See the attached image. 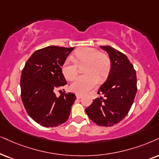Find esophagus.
Here are the masks:
<instances>
[{
	"instance_id": "obj_1",
	"label": "esophagus",
	"mask_w": 159,
	"mask_h": 159,
	"mask_svg": "<svg viewBox=\"0 0 159 159\" xmlns=\"http://www.w3.org/2000/svg\"><path fill=\"white\" fill-rule=\"evenodd\" d=\"M82 97H83V95H82L81 94H76V98H77V99H81Z\"/></svg>"
}]
</instances>
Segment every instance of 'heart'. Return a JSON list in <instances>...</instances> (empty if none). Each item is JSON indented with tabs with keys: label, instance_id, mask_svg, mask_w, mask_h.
<instances>
[{
	"label": "heart",
	"instance_id": "b5f03b06",
	"mask_svg": "<svg viewBox=\"0 0 159 159\" xmlns=\"http://www.w3.org/2000/svg\"><path fill=\"white\" fill-rule=\"evenodd\" d=\"M73 61L67 59L61 65V72L66 79L72 81L78 74V66L86 63L84 73L75 79L71 85L73 91L85 93L108 77L111 70V60L107 55L93 48L84 47L74 52Z\"/></svg>",
	"mask_w": 159,
	"mask_h": 159
}]
</instances>
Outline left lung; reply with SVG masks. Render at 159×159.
Listing matches in <instances>:
<instances>
[{
  "label": "left lung",
  "mask_w": 159,
  "mask_h": 159,
  "mask_svg": "<svg viewBox=\"0 0 159 159\" xmlns=\"http://www.w3.org/2000/svg\"><path fill=\"white\" fill-rule=\"evenodd\" d=\"M111 60V70L107 80L102 84L98 94L103 97L94 99L86 108L92 122L100 126H113L125 117L135 98L136 73L134 66L125 54L111 46H100Z\"/></svg>",
  "instance_id": "1"
}]
</instances>
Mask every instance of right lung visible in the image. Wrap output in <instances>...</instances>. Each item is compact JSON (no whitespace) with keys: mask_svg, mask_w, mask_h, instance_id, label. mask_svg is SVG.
Returning <instances> with one entry per match:
<instances>
[{"mask_svg":"<svg viewBox=\"0 0 159 159\" xmlns=\"http://www.w3.org/2000/svg\"><path fill=\"white\" fill-rule=\"evenodd\" d=\"M74 48L48 46L26 61L20 78L21 98L30 117L43 127H56L69 118L75 94L55 92L67 84L61 65ZM61 91V90H59Z\"/></svg>","mask_w":159,"mask_h":159,"instance_id":"1","label":"right lung"}]
</instances>
